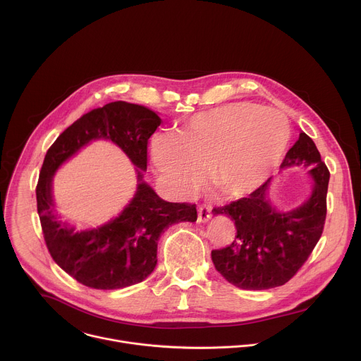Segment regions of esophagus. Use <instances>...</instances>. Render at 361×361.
Returning a JSON list of instances; mask_svg holds the SVG:
<instances>
[{
    "label": "esophagus",
    "mask_w": 361,
    "mask_h": 361,
    "mask_svg": "<svg viewBox=\"0 0 361 361\" xmlns=\"http://www.w3.org/2000/svg\"><path fill=\"white\" fill-rule=\"evenodd\" d=\"M212 219V207L210 205H198V221L205 223Z\"/></svg>",
    "instance_id": "1"
}]
</instances>
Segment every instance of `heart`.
Listing matches in <instances>:
<instances>
[{
  "instance_id": "1",
  "label": "heart",
  "mask_w": 361,
  "mask_h": 361,
  "mask_svg": "<svg viewBox=\"0 0 361 361\" xmlns=\"http://www.w3.org/2000/svg\"><path fill=\"white\" fill-rule=\"evenodd\" d=\"M290 135L286 117L252 102H231L191 117L177 135L157 134L149 156L178 194L200 185L202 170L220 198L250 194L284 156Z\"/></svg>"
}]
</instances>
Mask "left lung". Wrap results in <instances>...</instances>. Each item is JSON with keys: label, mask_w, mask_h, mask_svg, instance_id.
<instances>
[{"label": "left lung", "mask_w": 361, "mask_h": 361, "mask_svg": "<svg viewBox=\"0 0 361 361\" xmlns=\"http://www.w3.org/2000/svg\"><path fill=\"white\" fill-rule=\"evenodd\" d=\"M308 167L314 180L313 192L291 212H279L267 191L269 178L248 197L216 207L235 224L237 234L230 245L212 251L216 270L243 290H267L286 284L310 257L319 243L327 214L330 171L322 161L314 141L300 133L288 149L281 169Z\"/></svg>", "instance_id": "obj_1"}]
</instances>
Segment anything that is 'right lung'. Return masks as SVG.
<instances>
[{
	"mask_svg": "<svg viewBox=\"0 0 361 361\" xmlns=\"http://www.w3.org/2000/svg\"><path fill=\"white\" fill-rule=\"evenodd\" d=\"M160 124L161 118L152 110L114 101L73 123L45 154L35 188L44 240L53 260L87 287L117 290L145 280L156 269L161 233L173 224L197 220L195 204L164 201L142 181L140 170H147L148 140ZM98 137L111 139L128 154L140 169V183L135 198L118 218L78 233L56 220L50 181L64 161Z\"/></svg>",
	"mask_w": 361,
	"mask_h": 361,
	"instance_id": "1",
	"label": "right lung"
}]
</instances>
